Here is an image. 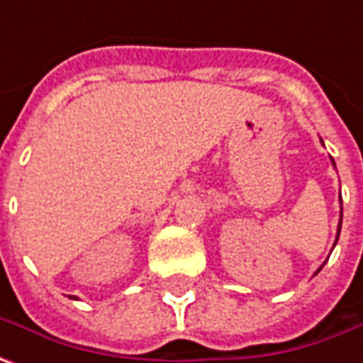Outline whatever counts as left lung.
Here are the masks:
<instances>
[{
  "mask_svg": "<svg viewBox=\"0 0 363 363\" xmlns=\"http://www.w3.org/2000/svg\"><path fill=\"white\" fill-rule=\"evenodd\" d=\"M319 140H321V138H319ZM321 144H323V140H321ZM330 160H331V164H333V169H335V162H333V158L330 157ZM340 205H342V194H340ZM342 211H344V208L340 206V223H337V235H335V243H337V239H340V231H342V217H344V215H342ZM335 243H333V247H335ZM321 267H323V265H321ZM321 267H319L318 271H321ZM318 271H315V273H318Z\"/></svg>",
  "mask_w": 363,
  "mask_h": 363,
  "instance_id": "obj_1",
  "label": "left lung"
}]
</instances>
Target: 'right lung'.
I'll use <instances>...</instances> for the list:
<instances>
[{"instance_id": "obj_1", "label": "right lung", "mask_w": 363, "mask_h": 363, "mask_svg": "<svg viewBox=\"0 0 363 363\" xmlns=\"http://www.w3.org/2000/svg\"><path fill=\"white\" fill-rule=\"evenodd\" d=\"M74 299H76V297H74Z\"/></svg>"}]
</instances>
